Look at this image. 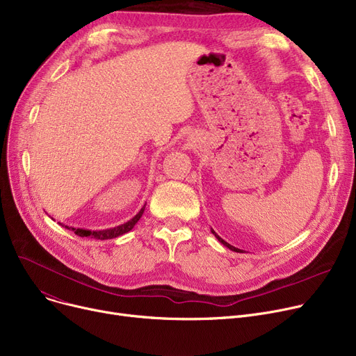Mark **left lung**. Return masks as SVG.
I'll use <instances>...</instances> for the list:
<instances>
[{
  "instance_id": "1",
  "label": "left lung",
  "mask_w": 356,
  "mask_h": 356,
  "mask_svg": "<svg viewBox=\"0 0 356 356\" xmlns=\"http://www.w3.org/2000/svg\"><path fill=\"white\" fill-rule=\"evenodd\" d=\"M211 231H212V234L215 235V238H216V239L220 242V244H222L223 247H227V248H229L231 251H235V252H242V250H239V248H235V247H232L231 244H228L227 241H223V239H222V238H220V236H219V235H218V234H216L213 229H211Z\"/></svg>"
}]
</instances>
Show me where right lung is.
<instances>
[{
  "label": "right lung",
  "mask_w": 356,
  "mask_h": 356,
  "mask_svg": "<svg viewBox=\"0 0 356 356\" xmlns=\"http://www.w3.org/2000/svg\"><path fill=\"white\" fill-rule=\"evenodd\" d=\"M147 204V203H145ZM145 204L140 209V212L131 218L128 222L122 223V225H118V227H114V228H109V229H101V231H90V229H82V228H69V227H65L67 229H72L74 231V234H76L78 236H90V238H95V239H112V238H117V236H121L127 232H129L131 229H133L136 227V223L140 220V218L143 216L144 213V209H145Z\"/></svg>",
  "instance_id": "add662e5"
}]
</instances>
